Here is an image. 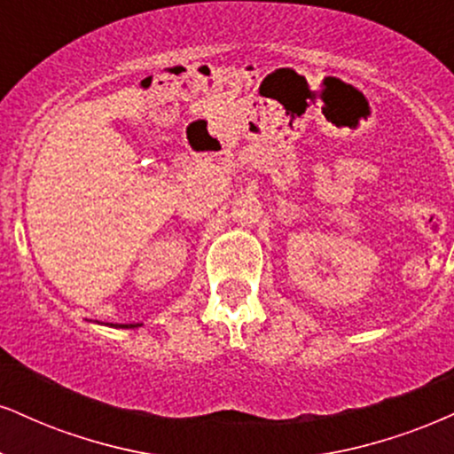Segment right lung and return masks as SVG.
<instances>
[{
  "label": "right lung",
  "instance_id": "obj_1",
  "mask_svg": "<svg viewBox=\"0 0 454 454\" xmlns=\"http://www.w3.org/2000/svg\"><path fill=\"white\" fill-rule=\"evenodd\" d=\"M103 325L120 327V330H129V327H139V325H144V324H103Z\"/></svg>",
  "mask_w": 454,
  "mask_h": 454
}]
</instances>
